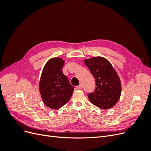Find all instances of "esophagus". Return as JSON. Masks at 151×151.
I'll return each instance as SVG.
<instances>
[{
	"label": "esophagus",
	"mask_w": 151,
	"mask_h": 151,
	"mask_svg": "<svg viewBox=\"0 0 151 151\" xmlns=\"http://www.w3.org/2000/svg\"><path fill=\"white\" fill-rule=\"evenodd\" d=\"M76 88H77V89H82V86H81V85L77 86H76Z\"/></svg>",
	"instance_id": "1"
}]
</instances>
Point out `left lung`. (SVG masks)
Instances as JSON below:
<instances>
[{
	"label": "left lung",
	"mask_w": 151,
	"mask_h": 151,
	"mask_svg": "<svg viewBox=\"0 0 151 151\" xmlns=\"http://www.w3.org/2000/svg\"><path fill=\"white\" fill-rule=\"evenodd\" d=\"M84 63L96 83L94 91L88 94L89 101L102 109L111 108L118 102L122 91L120 80L116 71L108 60L101 57L85 60Z\"/></svg>",
	"instance_id": "8db88e82"
}]
</instances>
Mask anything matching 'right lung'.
Instances as JSON below:
<instances>
[{
  "label": "right lung",
  "mask_w": 151,
  "mask_h": 151,
  "mask_svg": "<svg viewBox=\"0 0 151 151\" xmlns=\"http://www.w3.org/2000/svg\"><path fill=\"white\" fill-rule=\"evenodd\" d=\"M64 60L53 58L45 64L40 81V92L47 106L57 109L65 104L70 99L74 87L63 74L62 68Z\"/></svg>",
  "instance_id": "obj_1"
}]
</instances>
